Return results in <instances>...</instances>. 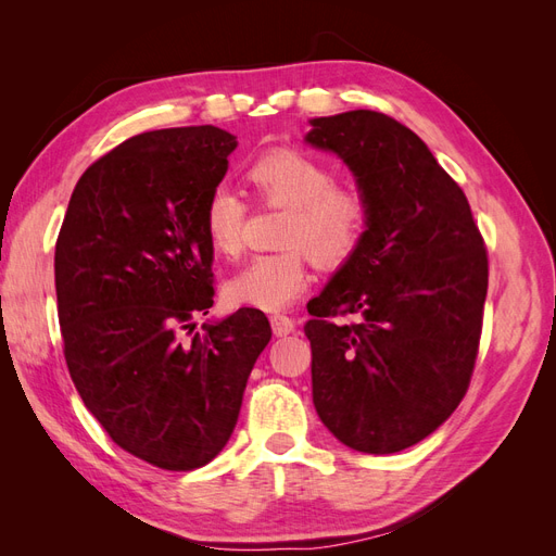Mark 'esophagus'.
<instances>
[{"instance_id": "esophagus-1", "label": "esophagus", "mask_w": 556, "mask_h": 556, "mask_svg": "<svg viewBox=\"0 0 556 556\" xmlns=\"http://www.w3.org/2000/svg\"><path fill=\"white\" fill-rule=\"evenodd\" d=\"M271 329H274V333L276 336H290V333H294V319L292 317H288V315H274L271 317Z\"/></svg>"}]
</instances>
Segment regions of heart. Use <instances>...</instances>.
<instances>
[{"instance_id":"1","label":"heart","mask_w":556,"mask_h":556,"mask_svg":"<svg viewBox=\"0 0 556 556\" xmlns=\"http://www.w3.org/2000/svg\"><path fill=\"white\" fill-rule=\"evenodd\" d=\"M245 180L257 204L285 211L274 255L252 257L225 282L231 306L276 313L306 292L308 262L339 268L357 255L368 231V199L339 185L331 166L301 150L278 148L250 164ZM248 206L227 188L211 192L204 208V231L211 248L233 257L243 245Z\"/></svg>"}]
</instances>
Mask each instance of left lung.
Returning a JSON list of instances; mask_svg holds the SVG:
<instances>
[{"label": "left lung", "mask_w": 556, "mask_h": 556, "mask_svg": "<svg viewBox=\"0 0 556 556\" xmlns=\"http://www.w3.org/2000/svg\"><path fill=\"white\" fill-rule=\"evenodd\" d=\"M306 141L331 150L368 199L357 255L308 304L313 403L343 445L392 454L459 406L473 376L490 262L468 199L427 143L394 117H315ZM355 314L357 324L333 316Z\"/></svg>", "instance_id": "left-lung-1"}]
</instances>
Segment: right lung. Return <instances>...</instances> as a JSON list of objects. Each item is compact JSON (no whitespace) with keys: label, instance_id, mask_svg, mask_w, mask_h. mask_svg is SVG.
Listing matches in <instances>:
<instances>
[{"label":"right lung","instance_id":"add662e5","mask_svg":"<svg viewBox=\"0 0 556 556\" xmlns=\"http://www.w3.org/2000/svg\"><path fill=\"white\" fill-rule=\"evenodd\" d=\"M233 148L213 125L137 134L80 176L55 243L76 390L115 445L164 470L206 466L227 445L271 341L257 308L192 325L213 306L204 208Z\"/></svg>","mask_w":556,"mask_h":556}]
</instances>
